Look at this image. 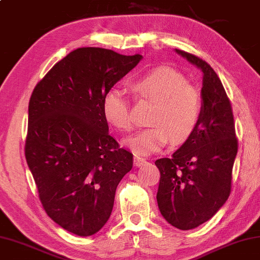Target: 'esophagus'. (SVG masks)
Instances as JSON below:
<instances>
[{
    "mask_svg": "<svg viewBox=\"0 0 260 260\" xmlns=\"http://www.w3.org/2000/svg\"><path fill=\"white\" fill-rule=\"evenodd\" d=\"M146 164V160L144 158H141L139 155H135L134 157V165L136 167H141Z\"/></svg>",
    "mask_w": 260,
    "mask_h": 260,
    "instance_id": "esophagus-1",
    "label": "esophagus"
}]
</instances>
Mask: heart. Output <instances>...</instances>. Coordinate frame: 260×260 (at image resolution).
<instances>
[{
    "label": "heart",
    "mask_w": 260,
    "mask_h": 260,
    "mask_svg": "<svg viewBox=\"0 0 260 260\" xmlns=\"http://www.w3.org/2000/svg\"><path fill=\"white\" fill-rule=\"evenodd\" d=\"M132 88L140 99L154 102L151 115L153 126L125 140V144L136 154L158 152L171 138L173 142L181 143L197 129L204 109L202 95L177 70L155 68L135 79ZM102 111L106 120L115 128L122 132L133 129L128 99L121 89L112 87L106 93Z\"/></svg>",
    "instance_id": "b5f03b06"
}]
</instances>
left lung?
<instances>
[{"label": "left lung", "mask_w": 260, "mask_h": 260, "mask_svg": "<svg viewBox=\"0 0 260 260\" xmlns=\"http://www.w3.org/2000/svg\"><path fill=\"white\" fill-rule=\"evenodd\" d=\"M176 52L204 73V109L185 143L154 164L160 172L159 210L174 228L186 231L209 220L229 199L239 145L232 106L215 70L199 56Z\"/></svg>", "instance_id": "8db88e82"}]
</instances>
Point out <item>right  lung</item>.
<instances>
[{"label": "right lung", "mask_w": 260, "mask_h": 260, "mask_svg": "<svg viewBox=\"0 0 260 260\" xmlns=\"http://www.w3.org/2000/svg\"><path fill=\"white\" fill-rule=\"evenodd\" d=\"M142 55L81 48L37 83L28 106L25 155L46 214L79 237L99 232L133 154L108 133L106 93Z\"/></svg>", "instance_id": "obj_1"}]
</instances>
